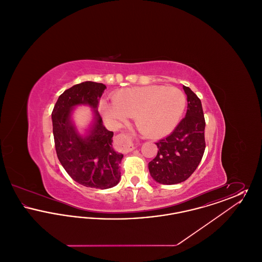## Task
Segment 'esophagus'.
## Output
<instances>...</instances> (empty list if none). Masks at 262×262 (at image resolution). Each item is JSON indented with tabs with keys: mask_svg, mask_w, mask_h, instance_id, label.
I'll use <instances>...</instances> for the list:
<instances>
[{
	"mask_svg": "<svg viewBox=\"0 0 262 262\" xmlns=\"http://www.w3.org/2000/svg\"><path fill=\"white\" fill-rule=\"evenodd\" d=\"M118 137H119V138L123 139V140H125V141L128 143L129 149L132 150L135 148L134 143H133V138H132V136H129L128 134H120Z\"/></svg>",
	"mask_w": 262,
	"mask_h": 262,
	"instance_id": "34e87169",
	"label": "esophagus"
}]
</instances>
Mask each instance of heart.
Segmentation results:
<instances>
[{
  "label": "heart",
  "instance_id": "b5f03b06",
  "mask_svg": "<svg viewBox=\"0 0 262 262\" xmlns=\"http://www.w3.org/2000/svg\"><path fill=\"white\" fill-rule=\"evenodd\" d=\"M186 105L187 97L181 89L154 85L122 90L113 103L103 101L101 110L109 121L136 119L141 134L158 137L174 129Z\"/></svg>",
  "mask_w": 262,
  "mask_h": 262
}]
</instances>
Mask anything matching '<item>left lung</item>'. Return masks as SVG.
<instances>
[{"label":"left lung","instance_id":"obj_1","mask_svg":"<svg viewBox=\"0 0 262 262\" xmlns=\"http://www.w3.org/2000/svg\"><path fill=\"white\" fill-rule=\"evenodd\" d=\"M183 88L187 94L186 117L170 136L156 142L157 155L148 164L151 177L163 185H174L188 179L200 165L205 150L201 101L190 88Z\"/></svg>","mask_w":262,"mask_h":262}]
</instances>
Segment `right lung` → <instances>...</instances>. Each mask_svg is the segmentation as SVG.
Here are the masks:
<instances>
[{"instance_id": "add662e5", "label": "right lung", "mask_w": 262, "mask_h": 262, "mask_svg": "<svg viewBox=\"0 0 262 262\" xmlns=\"http://www.w3.org/2000/svg\"><path fill=\"white\" fill-rule=\"evenodd\" d=\"M105 88L103 83L93 81L75 84L59 96L52 112L55 147L63 169L76 183L100 189L115 187L119 183L124 155L113 149L114 133L103 125L97 110L95 123L85 138L76 134L70 117L72 108L78 104H88L97 109Z\"/></svg>"}]
</instances>
